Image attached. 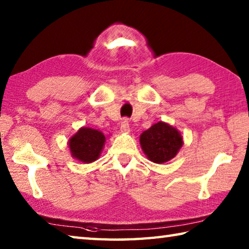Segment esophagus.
I'll use <instances>...</instances> for the list:
<instances>
[{
    "instance_id": "obj_1",
    "label": "esophagus",
    "mask_w": 249,
    "mask_h": 249,
    "mask_svg": "<svg viewBox=\"0 0 249 249\" xmlns=\"http://www.w3.org/2000/svg\"><path fill=\"white\" fill-rule=\"evenodd\" d=\"M120 130L122 132L128 133L130 132V124L128 119H124L121 121V125H120Z\"/></svg>"
}]
</instances>
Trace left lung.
<instances>
[{
  "label": "left lung",
  "instance_id": "left-lung-1",
  "mask_svg": "<svg viewBox=\"0 0 249 249\" xmlns=\"http://www.w3.org/2000/svg\"><path fill=\"white\" fill-rule=\"evenodd\" d=\"M140 144L147 159L162 164L175 158L184 143L176 128L160 121L141 134Z\"/></svg>",
  "mask_w": 249,
  "mask_h": 249
}]
</instances>
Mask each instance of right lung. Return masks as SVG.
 <instances>
[{
    "instance_id": "right-lung-1",
    "label": "right lung",
    "mask_w": 249,
    "mask_h": 249,
    "mask_svg": "<svg viewBox=\"0 0 249 249\" xmlns=\"http://www.w3.org/2000/svg\"><path fill=\"white\" fill-rule=\"evenodd\" d=\"M106 138L98 130L83 127L69 140V147L74 159L91 163L99 158Z\"/></svg>"
}]
</instances>
